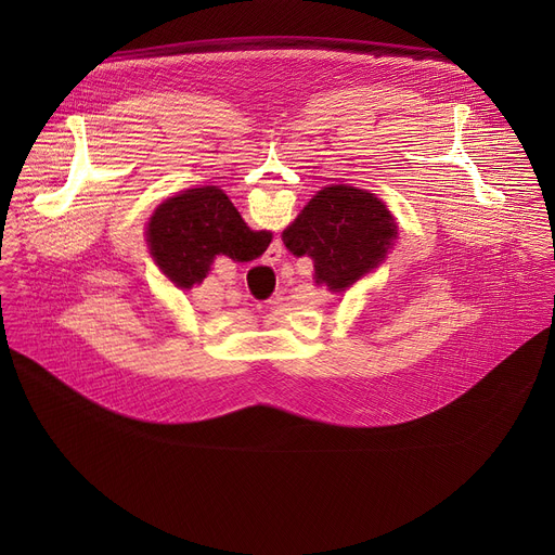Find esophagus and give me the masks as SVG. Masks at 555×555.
Returning a JSON list of instances; mask_svg holds the SVG:
<instances>
[{
    "label": "esophagus",
    "mask_w": 555,
    "mask_h": 555,
    "mask_svg": "<svg viewBox=\"0 0 555 555\" xmlns=\"http://www.w3.org/2000/svg\"><path fill=\"white\" fill-rule=\"evenodd\" d=\"M272 253H274V250H272ZM279 257H281V255H279ZM270 261H276V259H270Z\"/></svg>",
    "instance_id": "esophagus-1"
}]
</instances>
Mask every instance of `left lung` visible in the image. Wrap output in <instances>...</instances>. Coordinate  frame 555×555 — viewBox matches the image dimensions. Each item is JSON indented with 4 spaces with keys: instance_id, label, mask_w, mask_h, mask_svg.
<instances>
[{
    "instance_id": "8db88e82",
    "label": "left lung",
    "mask_w": 555,
    "mask_h": 555,
    "mask_svg": "<svg viewBox=\"0 0 555 555\" xmlns=\"http://www.w3.org/2000/svg\"><path fill=\"white\" fill-rule=\"evenodd\" d=\"M395 236L398 225L384 202L332 184L309 199L283 232V244L296 257H311L315 283L343 292L384 261Z\"/></svg>"
}]
</instances>
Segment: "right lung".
I'll list each match as a JSON object with an SVG mask.
<instances>
[{
  "label": "right lung",
  "mask_w": 555,
  "mask_h": 555,
  "mask_svg": "<svg viewBox=\"0 0 555 555\" xmlns=\"http://www.w3.org/2000/svg\"><path fill=\"white\" fill-rule=\"evenodd\" d=\"M149 248L157 266L182 289L202 283L217 255L232 261L261 257L272 232H255L217 186L189 189L157 208L149 221Z\"/></svg>",
  "instance_id": "add662e5"
}]
</instances>
